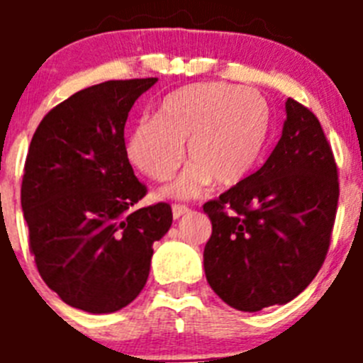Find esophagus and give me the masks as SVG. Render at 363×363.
<instances>
[{
  "label": "esophagus",
  "instance_id": "34e87169",
  "mask_svg": "<svg viewBox=\"0 0 363 363\" xmlns=\"http://www.w3.org/2000/svg\"><path fill=\"white\" fill-rule=\"evenodd\" d=\"M187 213H189L187 205H179V203L172 205V216H174L176 220H178V218H182L184 214H187Z\"/></svg>",
  "mask_w": 363,
  "mask_h": 363
}]
</instances>
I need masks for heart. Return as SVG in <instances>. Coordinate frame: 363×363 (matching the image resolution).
<instances>
[{
	"instance_id": "obj_1",
	"label": "heart",
	"mask_w": 363,
	"mask_h": 363,
	"mask_svg": "<svg viewBox=\"0 0 363 363\" xmlns=\"http://www.w3.org/2000/svg\"><path fill=\"white\" fill-rule=\"evenodd\" d=\"M269 133L267 101L252 86L194 83L167 94L158 118L136 121L127 138V158L154 182H167L184 160L192 162L169 194L192 198L216 179L220 185L245 178Z\"/></svg>"
}]
</instances>
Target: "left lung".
<instances>
[{
    "instance_id": "8db88e82",
    "label": "left lung",
    "mask_w": 363,
    "mask_h": 363,
    "mask_svg": "<svg viewBox=\"0 0 363 363\" xmlns=\"http://www.w3.org/2000/svg\"><path fill=\"white\" fill-rule=\"evenodd\" d=\"M284 130L267 162L203 205L213 234L207 281L230 307L256 313L296 298L318 274L331 243L338 169L318 118L285 101Z\"/></svg>"
}]
</instances>
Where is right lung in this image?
Instances as JSON below:
<instances>
[{"label":"right lung","instance_id":"add662e5","mask_svg":"<svg viewBox=\"0 0 363 363\" xmlns=\"http://www.w3.org/2000/svg\"><path fill=\"white\" fill-rule=\"evenodd\" d=\"M158 78L112 79L76 92L38 125L25 160L21 207L40 277L65 303L114 313L142 293L152 243L171 229L169 203L147 194L127 158L134 101Z\"/></svg>","mask_w":363,"mask_h":363}]
</instances>
